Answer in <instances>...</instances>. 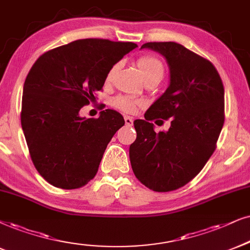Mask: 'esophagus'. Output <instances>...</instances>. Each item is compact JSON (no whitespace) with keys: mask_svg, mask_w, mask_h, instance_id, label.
<instances>
[{"mask_svg":"<svg viewBox=\"0 0 250 250\" xmlns=\"http://www.w3.org/2000/svg\"><path fill=\"white\" fill-rule=\"evenodd\" d=\"M125 125H132L134 120H132L131 118H129V116H125Z\"/></svg>","mask_w":250,"mask_h":250,"instance_id":"1","label":"esophagus"}]
</instances>
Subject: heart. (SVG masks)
<instances>
[{"instance_id":"b5f03b06","label":"heart","mask_w":250,"mask_h":250,"mask_svg":"<svg viewBox=\"0 0 250 250\" xmlns=\"http://www.w3.org/2000/svg\"><path fill=\"white\" fill-rule=\"evenodd\" d=\"M137 65L140 68V71L142 76L144 77V80H147V78L151 77H160L163 78L164 75V64L163 62L160 61L159 59L156 58V56L152 55H145L142 56V58L138 59L137 61ZM119 64L113 65L110 68V70L107 74V82H109L113 78V76L118 70ZM113 106L115 108H118L120 110L125 113H132L136 109V107L138 105H141V102L134 99L131 97H127V96H118L116 98L113 99Z\"/></svg>"}]
</instances>
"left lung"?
I'll return each instance as SVG.
<instances>
[{
	"label": "left lung",
	"mask_w": 250,
	"mask_h": 250,
	"mask_svg": "<svg viewBox=\"0 0 250 250\" xmlns=\"http://www.w3.org/2000/svg\"><path fill=\"white\" fill-rule=\"evenodd\" d=\"M166 59L169 85L144 114L135 120L136 141L129 147L134 174L145 187L172 191L191 181L216 150L223 129L224 85L217 69L176 42H146ZM171 118L167 132L156 133L151 121Z\"/></svg>",
	"instance_id": "1"
}]
</instances>
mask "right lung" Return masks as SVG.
Instances as JSON below:
<instances>
[{
	"mask_svg": "<svg viewBox=\"0 0 250 250\" xmlns=\"http://www.w3.org/2000/svg\"><path fill=\"white\" fill-rule=\"evenodd\" d=\"M137 45L107 39L75 40L42 54L24 83L21 121L40 175L62 189L83 187L96 176L107 144L125 125L116 110L80 116L102 91L110 68Z\"/></svg>",
	"mask_w": 250,
	"mask_h": 250,
	"instance_id": "1",
	"label": "right lung"
}]
</instances>
